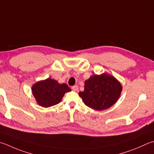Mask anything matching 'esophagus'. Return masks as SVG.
Segmentation results:
<instances>
[{
	"label": "esophagus",
	"mask_w": 154,
	"mask_h": 154,
	"mask_svg": "<svg viewBox=\"0 0 154 154\" xmlns=\"http://www.w3.org/2000/svg\"><path fill=\"white\" fill-rule=\"evenodd\" d=\"M71 89H73V91H77L78 89H79V87H78L77 85H74L71 87Z\"/></svg>",
	"instance_id": "obj_1"
}]
</instances>
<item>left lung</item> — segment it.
<instances>
[{"instance_id":"1","label":"left lung","mask_w":154,"mask_h":154,"mask_svg":"<svg viewBox=\"0 0 154 154\" xmlns=\"http://www.w3.org/2000/svg\"><path fill=\"white\" fill-rule=\"evenodd\" d=\"M122 91L121 83L113 75L104 73L91 75L86 80L84 91L79 95L87 107L102 111L115 104Z\"/></svg>"}]
</instances>
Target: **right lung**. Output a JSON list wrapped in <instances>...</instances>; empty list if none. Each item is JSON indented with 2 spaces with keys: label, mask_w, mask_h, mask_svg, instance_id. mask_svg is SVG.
Segmentation results:
<instances>
[{
  "label": "right lung",
  "mask_w": 154,
  "mask_h": 154,
  "mask_svg": "<svg viewBox=\"0 0 154 154\" xmlns=\"http://www.w3.org/2000/svg\"><path fill=\"white\" fill-rule=\"evenodd\" d=\"M31 90L37 104L43 107L59 103L65 93L71 91L66 83H59L51 78L38 81L32 86Z\"/></svg>",
  "instance_id": "add662e5"
}]
</instances>
